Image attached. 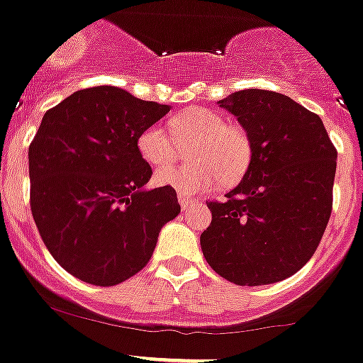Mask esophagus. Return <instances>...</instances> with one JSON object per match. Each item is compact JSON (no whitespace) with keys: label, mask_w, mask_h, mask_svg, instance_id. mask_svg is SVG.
<instances>
[{"label":"esophagus","mask_w":363,"mask_h":363,"mask_svg":"<svg viewBox=\"0 0 363 363\" xmlns=\"http://www.w3.org/2000/svg\"><path fill=\"white\" fill-rule=\"evenodd\" d=\"M179 203H181L182 209H186V207H188L189 203H191V199H188V196H186V195H179Z\"/></svg>","instance_id":"34e87169"}]
</instances>
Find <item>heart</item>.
Here are the masks:
<instances>
[{
	"instance_id": "b5f03b06",
	"label": "heart",
	"mask_w": 363,
	"mask_h": 363,
	"mask_svg": "<svg viewBox=\"0 0 363 363\" xmlns=\"http://www.w3.org/2000/svg\"><path fill=\"white\" fill-rule=\"evenodd\" d=\"M172 135L181 145L193 142L189 167H165L154 175L157 186L172 188L179 195H200L218 184H235L252 163V142L242 128L228 124L218 111L191 106L170 118ZM142 160L159 168L175 160L177 145L161 125H149L136 140Z\"/></svg>"
}]
</instances>
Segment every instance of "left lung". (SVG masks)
I'll use <instances>...</instances> for the list:
<instances>
[{"mask_svg":"<svg viewBox=\"0 0 363 363\" xmlns=\"http://www.w3.org/2000/svg\"><path fill=\"white\" fill-rule=\"evenodd\" d=\"M220 108L252 142V163L200 235L209 266L238 286L286 280L311 260L328 225L337 150L319 115L291 97L248 88Z\"/></svg>","mask_w":363,"mask_h":363,"instance_id":"obj_1","label":"left lung"}]
</instances>
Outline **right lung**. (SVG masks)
I'll list each match as a JSON object with an SVG mask.
<instances>
[{"mask_svg": "<svg viewBox=\"0 0 363 363\" xmlns=\"http://www.w3.org/2000/svg\"><path fill=\"white\" fill-rule=\"evenodd\" d=\"M168 111L118 86L84 88L45 111L28 149L31 214L76 279L101 287L131 279L181 213L175 189L143 188L152 168L136 149L140 133Z\"/></svg>", "mask_w": 363, "mask_h": 363, "instance_id": "right-lung-1", "label": "right lung"}]
</instances>
